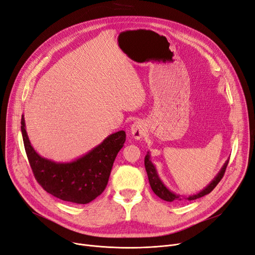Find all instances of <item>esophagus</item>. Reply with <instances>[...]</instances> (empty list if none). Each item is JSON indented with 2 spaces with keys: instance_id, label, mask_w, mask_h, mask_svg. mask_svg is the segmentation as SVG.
I'll list each match as a JSON object with an SVG mask.
<instances>
[{
  "instance_id": "obj_1",
  "label": "esophagus",
  "mask_w": 255,
  "mask_h": 255,
  "mask_svg": "<svg viewBox=\"0 0 255 255\" xmlns=\"http://www.w3.org/2000/svg\"><path fill=\"white\" fill-rule=\"evenodd\" d=\"M131 135L133 136V138L135 139H140L143 136H145L146 132H147V127L145 125V123L141 121H135L133 124L131 125Z\"/></svg>"
}]
</instances>
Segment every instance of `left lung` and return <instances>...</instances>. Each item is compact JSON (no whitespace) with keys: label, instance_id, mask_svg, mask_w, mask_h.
<instances>
[{"label":"left lung","instance_id":"1","mask_svg":"<svg viewBox=\"0 0 255 255\" xmlns=\"http://www.w3.org/2000/svg\"><path fill=\"white\" fill-rule=\"evenodd\" d=\"M229 159H227L225 161V163L223 164V167L221 168V170L219 171V173L216 175L215 178L210 181V183H208L202 191H200L197 194L191 195V196H182L179 194H175L174 192H172L171 190H169L165 184L162 182V180L160 179V177L157 173L156 167H155L154 163L151 161V154L150 152H147V155L145 156V168L147 171V175H148V178H149V183L151 185V189L152 191L155 193V195L158 196L160 199L164 201H168V202H180L183 200H195V199L198 198H201L207 194H209L212 192L215 187L217 186V184L220 182V180L222 179V177L225 173L226 167L228 164Z\"/></svg>","mask_w":255,"mask_h":255}]
</instances>
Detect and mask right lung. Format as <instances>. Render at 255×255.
I'll use <instances>...</instances> for the list:
<instances>
[{
  "label": "right lung",
  "mask_w": 255,
  "mask_h": 255,
  "mask_svg": "<svg viewBox=\"0 0 255 255\" xmlns=\"http://www.w3.org/2000/svg\"><path fill=\"white\" fill-rule=\"evenodd\" d=\"M20 124L31 169L43 190L63 201L76 204L90 203L103 193L115 159L126 140L125 131L120 130L108 135L101 143L78 158L58 162L42 157L32 147L24 115Z\"/></svg>",
  "instance_id": "right-lung-1"
}]
</instances>
